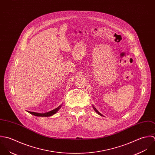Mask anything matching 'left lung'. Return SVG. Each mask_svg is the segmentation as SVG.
Returning a JSON list of instances; mask_svg holds the SVG:
<instances>
[{
    "mask_svg": "<svg viewBox=\"0 0 155 155\" xmlns=\"http://www.w3.org/2000/svg\"><path fill=\"white\" fill-rule=\"evenodd\" d=\"M93 108H94V110H95V111H96L98 114H99V115H101V116H102V114H101V113H99V111H97V110L94 107H93Z\"/></svg>",
    "mask_w": 155,
    "mask_h": 155,
    "instance_id": "left-lung-1",
    "label": "left lung"
}]
</instances>
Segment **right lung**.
<instances>
[{
  "label": "right lung",
  "mask_w": 155,
  "mask_h": 155,
  "mask_svg": "<svg viewBox=\"0 0 155 155\" xmlns=\"http://www.w3.org/2000/svg\"><path fill=\"white\" fill-rule=\"evenodd\" d=\"M61 108V106L58 107V108H55L54 110H53L51 111H49L48 113H35V112H31V111H28L29 113H31V114L35 116H38V117H48V116H51L53 114H54Z\"/></svg>",
  "instance_id": "1"
}]
</instances>
